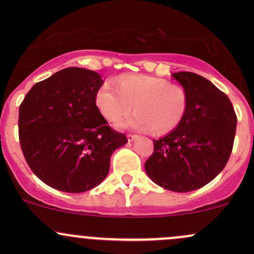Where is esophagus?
<instances>
[{
	"instance_id": "esophagus-1",
	"label": "esophagus",
	"mask_w": 254,
	"mask_h": 254,
	"mask_svg": "<svg viewBox=\"0 0 254 254\" xmlns=\"http://www.w3.org/2000/svg\"><path fill=\"white\" fill-rule=\"evenodd\" d=\"M137 137H138L137 135H132V133H129V135H127V141H129V142L135 141Z\"/></svg>"
}]
</instances>
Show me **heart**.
I'll list each match as a JSON object with an SVG mask.
<instances>
[{
    "label": "heart",
    "mask_w": 254,
    "mask_h": 254,
    "mask_svg": "<svg viewBox=\"0 0 254 254\" xmlns=\"http://www.w3.org/2000/svg\"><path fill=\"white\" fill-rule=\"evenodd\" d=\"M112 83L106 82L97 93V105L109 121H118L135 107L136 112L118 125L136 130L153 127L157 133L167 132L179 125L186 112L185 92L164 78L129 76Z\"/></svg>",
    "instance_id": "obj_1"
}]
</instances>
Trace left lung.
<instances>
[{
	"mask_svg": "<svg viewBox=\"0 0 254 254\" xmlns=\"http://www.w3.org/2000/svg\"><path fill=\"white\" fill-rule=\"evenodd\" d=\"M172 76L186 94L185 116L168 135L154 139L144 168L166 190L190 192L210 183L227 165L238 119L229 98L205 77L190 71Z\"/></svg>",
	"mask_w": 254,
	"mask_h": 254,
	"instance_id": "1",
	"label": "left lung"
}]
</instances>
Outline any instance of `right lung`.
Instances as JSON below:
<instances>
[{"label": "right lung", "instance_id": "1", "mask_svg": "<svg viewBox=\"0 0 254 254\" xmlns=\"http://www.w3.org/2000/svg\"><path fill=\"white\" fill-rule=\"evenodd\" d=\"M98 72L66 68L34 84L19 107V139L26 162L46 185L80 193L110 171V157L127 142L110 127L95 98Z\"/></svg>", "mask_w": 254, "mask_h": 254}]
</instances>
